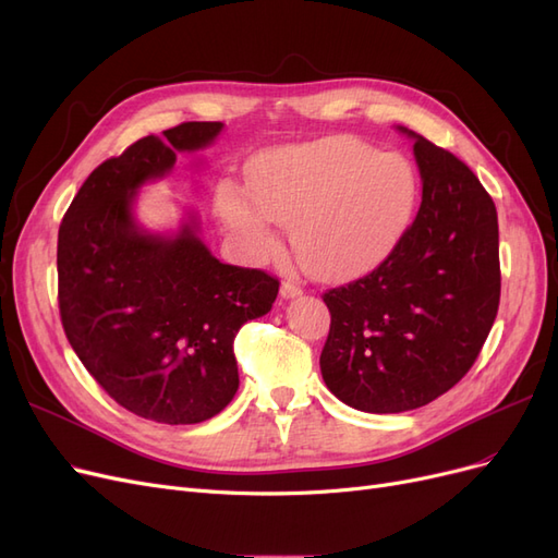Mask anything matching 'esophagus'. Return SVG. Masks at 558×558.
<instances>
[{"instance_id": "esophagus-1", "label": "esophagus", "mask_w": 558, "mask_h": 558, "mask_svg": "<svg viewBox=\"0 0 558 558\" xmlns=\"http://www.w3.org/2000/svg\"><path fill=\"white\" fill-rule=\"evenodd\" d=\"M298 295H302V289L300 286L293 281V279H286L283 283H281V298H298Z\"/></svg>"}]
</instances>
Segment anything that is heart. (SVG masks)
<instances>
[{"instance_id":"b5f03b06","label":"heart","mask_w":558,"mask_h":558,"mask_svg":"<svg viewBox=\"0 0 558 558\" xmlns=\"http://www.w3.org/2000/svg\"><path fill=\"white\" fill-rule=\"evenodd\" d=\"M248 195L218 185L216 211L244 258L267 260L279 246L272 221L291 228L300 265L340 279L377 265L396 246L416 205V174L400 154L353 137L275 150L253 162Z\"/></svg>"}]
</instances>
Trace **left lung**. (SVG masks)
I'll return each instance as SVG.
<instances>
[{"instance_id": "obj_1", "label": "left lung", "mask_w": 558, "mask_h": 558, "mask_svg": "<svg viewBox=\"0 0 558 558\" xmlns=\"http://www.w3.org/2000/svg\"><path fill=\"white\" fill-rule=\"evenodd\" d=\"M421 207L391 253L361 279L324 293L326 386L353 410L424 408L477 361L498 314V214L470 167L421 134Z\"/></svg>"}]
</instances>
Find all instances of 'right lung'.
I'll list each match as a JSON object with an SVG mask.
<instances>
[{"mask_svg": "<svg viewBox=\"0 0 558 558\" xmlns=\"http://www.w3.org/2000/svg\"><path fill=\"white\" fill-rule=\"evenodd\" d=\"M223 123L191 121L95 167L58 232V305L93 379L142 418L199 424L238 393L234 335L272 310L279 279L226 265L193 226L174 240L134 226L132 199L172 170L177 150L214 142Z\"/></svg>", "mask_w": 558, "mask_h": 558, "instance_id": "add662e5", "label": "right lung"}]
</instances>
